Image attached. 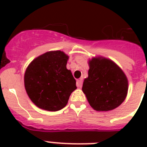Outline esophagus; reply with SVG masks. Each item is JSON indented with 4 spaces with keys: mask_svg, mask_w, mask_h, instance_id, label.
I'll use <instances>...</instances> for the list:
<instances>
[{
    "mask_svg": "<svg viewBox=\"0 0 147 147\" xmlns=\"http://www.w3.org/2000/svg\"><path fill=\"white\" fill-rule=\"evenodd\" d=\"M77 87L79 88H81L82 87V79H79V80L77 81Z\"/></svg>",
    "mask_w": 147,
    "mask_h": 147,
    "instance_id": "1",
    "label": "esophagus"
}]
</instances>
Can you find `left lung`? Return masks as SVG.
<instances>
[{
  "instance_id": "1",
  "label": "left lung",
  "mask_w": 147,
  "mask_h": 147,
  "mask_svg": "<svg viewBox=\"0 0 147 147\" xmlns=\"http://www.w3.org/2000/svg\"><path fill=\"white\" fill-rule=\"evenodd\" d=\"M89 68L82 91L90 105L96 111H107L121 105L128 90L127 78L123 71L105 58H93Z\"/></svg>"
}]
</instances>
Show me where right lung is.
Wrapping results in <instances>:
<instances>
[{"instance_id":"add662e5","label":"right lung","mask_w":147,"mask_h":147,"mask_svg":"<svg viewBox=\"0 0 147 147\" xmlns=\"http://www.w3.org/2000/svg\"><path fill=\"white\" fill-rule=\"evenodd\" d=\"M68 55L61 51L48 52L33 60L24 75V85L38 107L57 111L67 105L76 81L66 69Z\"/></svg>"}]
</instances>
